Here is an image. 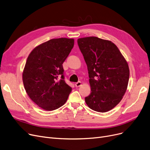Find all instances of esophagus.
I'll use <instances>...</instances> for the list:
<instances>
[{
  "label": "esophagus",
  "instance_id": "34e87169",
  "mask_svg": "<svg viewBox=\"0 0 150 150\" xmlns=\"http://www.w3.org/2000/svg\"><path fill=\"white\" fill-rule=\"evenodd\" d=\"M81 85V81H79V82H77V83H75V86L76 87H79Z\"/></svg>",
  "mask_w": 150,
  "mask_h": 150
}]
</instances>
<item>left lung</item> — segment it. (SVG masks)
<instances>
[{
    "label": "left lung",
    "instance_id": "1",
    "mask_svg": "<svg viewBox=\"0 0 150 150\" xmlns=\"http://www.w3.org/2000/svg\"><path fill=\"white\" fill-rule=\"evenodd\" d=\"M77 42L89 78L91 92L85 102L96 112H107L118 105L127 90L128 64L111 41L88 37L79 38Z\"/></svg>",
    "mask_w": 150,
    "mask_h": 150
}]
</instances>
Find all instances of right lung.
I'll return each instance as SVG.
<instances>
[{"label": "right lung", "instance_id": "1", "mask_svg": "<svg viewBox=\"0 0 150 150\" xmlns=\"http://www.w3.org/2000/svg\"><path fill=\"white\" fill-rule=\"evenodd\" d=\"M74 45L73 38L51 39L36 47L28 57L23 72L24 86L30 99L45 110L59 108L71 93V88L64 81L62 64Z\"/></svg>", "mask_w": 150, "mask_h": 150}]
</instances>
